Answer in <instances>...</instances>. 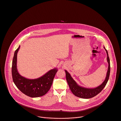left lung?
<instances>
[{"mask_svg": "<svg viewBox=\"0 0 121 121\" xmlns=\"http://www.w3.org/2000/svg\"><path fill=\"white\" fill-rule=\"evenodd\" d=\"M104 48L105 49L107 54V61L108 64V66L106 78L103 83L99 86L94 88H87L82 87L77 84V83L72 77L71 74L66 70H65V72L66 73V79L68 84L71 91L75 96L82 99H90L97 95L106 86L109 78L110 72V64L108 52L105 48V47H104Z\"/></svg>", "mask_w": 121, "mask_h": 121, "instance_id": "8db88e82", "label": "left lung"}]
</instances>
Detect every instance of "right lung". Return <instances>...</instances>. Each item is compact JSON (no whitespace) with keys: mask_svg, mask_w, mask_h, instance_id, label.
Listing matches in <instances>:
<instances>
[{"mask_svg":"<svg viewBox=\"0 0 121 121\" xmlns=\"http://www.w3.org/2000/svg\"><path fill=\"white\" fill-rule=\"evenodd\" d=\"M20 46L15 51L12 66L13 80L17 88L25 95L37 98L45 95L51 88L53 79L58 71L56 68L50 70L42 76L34 79L22 76L17 69V55Z\"/></svg>","mask_w":121,"mask_h":121,"instance_id":"obj_1","label":"right lung"}]
</instances>
